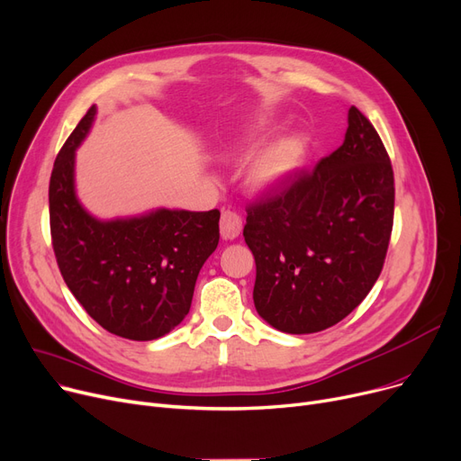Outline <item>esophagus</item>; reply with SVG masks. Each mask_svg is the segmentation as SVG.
I'll return each instance as SVG.
<instances>
[{
	"label": "esophagus",
	"mask_w": 461,
	"mask_h": 461,
	"mask_svg": "<svg viewBox=\"0 0 461 461\" xmlns=\"http://www.w3.org/2000/svg\"><path fill=\"white\" fill-rule=\"evenodd\" d=\"M220 230L223 240H234L241 232V218L236 212L225 210L221 213V221H220Z\"/></svg>",
	"instance_id": "34e87169"
}]
</instances>
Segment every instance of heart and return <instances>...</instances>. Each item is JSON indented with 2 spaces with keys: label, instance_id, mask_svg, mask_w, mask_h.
Wrapping results in <instances>:
<instances>
[{
  "label": "heart",
  "instance_id": "heart-1",
  "mask_svg": "<svg viewBox=\"0 0 461 461\" xmlns=\"http://www.w3.org/2000/svg\"><path fill=\"white\" fill-rule=\"evenodd\" d=\"M269 121L264 115H253L243 128L238 141L232 143L230 152L248 150L255 147L267 131ZM307 152V143L302 135H288L266 147L253 161L246 173V185L253 195H274L302 169Z\"/></svg>",
  "mask_w": 461,
  "mask_h": 461
}]
</instances>
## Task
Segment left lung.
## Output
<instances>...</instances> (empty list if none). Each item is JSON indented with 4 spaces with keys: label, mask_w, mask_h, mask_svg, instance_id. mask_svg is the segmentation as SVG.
Returning a JSON list of instances; mask_svg holds the SVG:
<instances>
[{
    "label": "left lung",
    "mask_w": 461,
    "mask_h": 461,
    "mask_svg": "<svg viewBox=\"0 0 461 461\" xmlns=\"http://www.w3.org/2000/svg\"><path fill=\"white\" fill-rule=\"evenodd\" d=\"M393 213L389 154L351 105L333 154L248 208L243 238L257 264L260 318L290 335L323 331L346 318L382 274Z\"/></svg>",
    "instance_id": "left-lung-1"
}]
</instances>
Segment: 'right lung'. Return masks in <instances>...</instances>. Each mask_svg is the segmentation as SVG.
I'll use <instances>...</instances> for the list:
<instances>
[{"label": "right lung", "instance_id": "right-lung-1", "mask_svg": "<svg viewBox=\"0 0 461 461\" xmlns=\"http://www.w3.org/2000/svg\"><path fill=\"white\" fill-rule=\"evenodd\" d=\"M95 119L91 105L53 164V251L67 286L105 331L154 340L189 312L197 276L218 248L220 212L156 208L128 218H95L76 195V150Z\"/></svg>", "mask_w": 461, "mask_h": 461}]
</instances>
